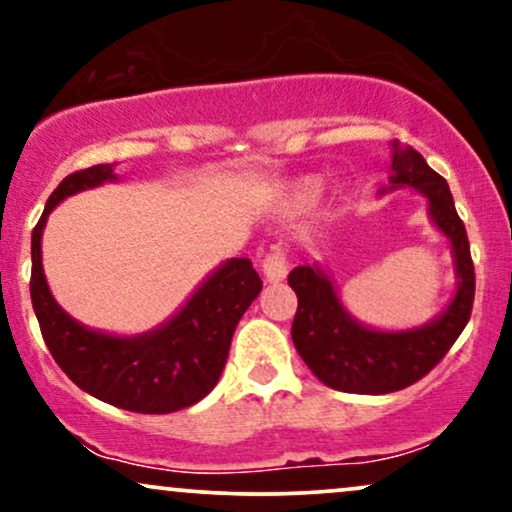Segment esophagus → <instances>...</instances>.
I'll use <instances>...</instances> for the list:
<instances>
[{
  "label": "esophagus",
  "mask_w": 512,
  "mask_h": 512,
  "mask_svg": "<svg viewBox=\"0 0 512 512\" xmlns=\"http://www.w3.org/2000/svg\"><path fill=\"white\" fill-rule=\"evenodd\" d=\"M287 254L280 244L270 246V251L263 256V277L268 282H280L287 277Z\"/></svg>",
  "instance_id": "1"
}]
</instances>
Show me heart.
Masks as SVG:
<instances>
[{
    "label": "heart",
    "instance_id": "heart-1",
    "mask_svg": "<svg viewBox=\"0 0 512 512\" xmlns=\"http://www.w3.org/2000/svg\"><path fill=\"white\" fill-rule=\"evenodd\" d=\"M315 194H318V182H315V180L299 182V185H296L292 192H289V206L304 208L315 199Z\"/></svg>",
    "mask_w": 512,
    "mask_h": 512
}]
</instances>
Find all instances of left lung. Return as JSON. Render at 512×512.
Wrapping results in <instances>:
<instances>
[{"label":"left lung","instance_id":"left-lung-1","mask_svg":"<svg viewBox=\"0 0 512 512\" xmlns=\"http://www.w3.org/2000/svg\"><path fill=\"white\" fill-rule=\"evenodd\" d=\"M391 149L394 175L389 189H418L430 201V218L449 237L456 258L458 292L432 323L406 332H380L346 313L330 277L318 266L294 268L287 282L299 299L292 323L296 351L320 382L349 394H389L422 380L465 330L475 301L468 232L458 218L449 185L427 166L420 151L399 142Z\"/></svg>","mask_w":512,"mask_h":512}]
</instances>
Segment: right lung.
<instances>
[{
    "label": "right lung",
    "mask_w": 512,
    "mask_h": 512,
    "mask_svg": "<svg viewBox=\"0 0 512 512\" xmlns=\"http://www.w3.org/2000/svg\"><path fill=\"white\" fill-rule=\"evenodd\" d=\"M111 180H116L111 163L75 170L47 199L33 230L30 299L49 353L82 391L132 413H175L194 406L216 387L239 318L263 282L249 258H230L159 330L116 337L75 323L47 287L42 227L59 201Z\"/></svg>",
    "instance_id": "obj_1"
}]
</instances>
